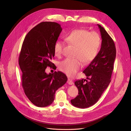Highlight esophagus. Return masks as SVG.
Instances as JSON below:
<instances>
[{
	"label": "esophagus",
	"mask_w": 131,
	"mask_h": 131,
	"mask_svg": "<svg viewBox=\"0 0 131 131\" xmlns=\"http://www.w3.org/2000/svg\"><path fill=\"white\" fill-rule=\"evenodd\" d=\"M67 83L70 84V85H72L73 84V82L70 79H68V80H67Z\"/></svg>",
	"instance_id": "1"
}]
</instances>
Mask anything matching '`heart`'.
Instances as JSON below:
<instances>
[{
  "instance_id": "b5f03b06",
  "label": "heart",
  "mask_w": 131,
  "mask_h": 131,
  "mask_svg": "<svg viewBox=\"0 0 131 131\" xmlns=\"http://www.w3.org/2000/svg\"><path fill=\"white\" fill-rule=\"evenodd\" d=\"M66 41L76 47L74 53V58H67L62 61L59 65L61 71L68 76H73L79 69L81 62L88 64L92 62L99 52L101 44L100 35L96 32H89L85 29H75L65 36ZM64 43L61 41L55 42L54 52L57 57L62 53Z\"/></svg>"
}]
</instances>
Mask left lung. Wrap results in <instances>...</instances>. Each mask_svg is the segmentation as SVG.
I'll use <instances>...</instances> for the list:
<instances>
[{
    "mask_svg": "<svg viewBox=\"0 0 131 131\" xmlns=\"http://www.w3.org/2000/svg\"><path fill=\"white\" fill-rule=\"evenodd\" d=\"M102 39L100 51L83 70L86 79L78 80L74 84L78 95L71 100V104L80 108H86L95 104L107 88L114 69L116 49L114 40L105 29L97 24Z\"/></svg>",
    "mask_w": 131,
    "mask_h": 131,
    "instance_id": "obj_1",
    "label": "left lung"
}]
</instances>
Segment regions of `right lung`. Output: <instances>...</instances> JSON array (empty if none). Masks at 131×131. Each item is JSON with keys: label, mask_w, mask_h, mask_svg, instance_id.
<instances>
[{"label": "right lung", "mask_w": 131, "mask_h": 131, "mask_svg": "<svg viewBox=\"0 0 131 131\" xmlns=\"http://www.w3.org/2000/svg\"><path fill=\"white\" fill-rule=\"evenodd\" d=\"M62 30L57 23L43 22L28 32L23 42L18 59L22 87L29 101L37 107L50 105L55 92L67 80L61 71L46 72L48 66H54L51 62L55 55L54 46Z\"/></svg>", "instance_id": "add662e5"}]
</instances>
